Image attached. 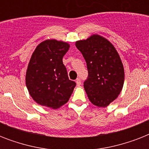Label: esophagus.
<instances>
[{
	"mask_svg": "<svg viewBox=\"0 0 149 149\" xmlns=\"http://www.w3.org/2000/svg\"><path fill=\"white\" fill-rule=\"evenodd\" d=\"M76 84H77V86H80L81 85V80H80V79H77V80H76Z\"/></svg>",
	"mask_w": 149,
	"mask_h": 149,
	"instance_id": "obj_1",
	"label": "esophagus"
}]
</instances>
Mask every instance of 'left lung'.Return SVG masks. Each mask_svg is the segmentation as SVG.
Wrapping results in <instances>:
<instances>
[{"instance_id": "obj_1", "label": "left lung", "mask_w": 149, "mask_h": 149, "mask_svg": "<svg viewBox=\"0 0 149 149\" xmlns=\"http://www.w3.org/2000/svg\"><path fill=\"white\" fill-rule=\"evenodd\" d=\"M75 44L87 65L89 77L84 87L90 101L99 107H107L117 99L125 82L124 65L118 51L110 41L97 34Z\"/></svg>"}]
</instances>
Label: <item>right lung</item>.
Listing matches in <instances>:
<instances>
[{"label": "right lung", "mask_w": 149, "mask_h": 149, "mask_svg": "<svg viewBox=\"0 0 149 149\" xmlns=\"http://www.w3.org/2000/svg\"><path fill=\"white\" fill-rule=\"evenodd\" d=\"M70 47L63 41L46 39L37 45L31 55L25 84L31 98L39 105L59 108L72 95L76 83L69 79L63 63Z\"/></svg>", "instance_id": "add662e5"}]
</instances>
